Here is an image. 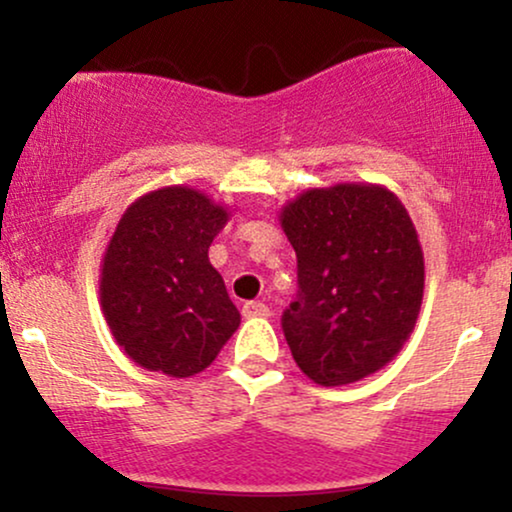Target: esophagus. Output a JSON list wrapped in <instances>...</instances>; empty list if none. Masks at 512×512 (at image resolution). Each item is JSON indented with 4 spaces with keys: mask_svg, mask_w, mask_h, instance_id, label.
Masks as SVG:
<instances>
[{
    "mask_svg": "<svg viewBox=\"0 0 512 512\" xmlns=\"http://www.w3.org/2000/svg\"><path fill=\"white\" fill-rule=\"evenodd\" d=\"M243 315L245 317H269V305L260 303V301H250L243 305Z\"/></svg>",
    "mask_w": 512,
    "mask_h": 512,
    "instance_id": "34e87169",
    "label": "esophagus"
}]
</instances>
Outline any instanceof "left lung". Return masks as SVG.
Here are the masks:
<instances>
[{"label": "left lung", "instance_id": "obj_1", "mask_svg": "<svg viewBox=\"0 0 512 512\" xmlns=\"http://www.w3.org/2000/svg\"><path fill=\"white\" fill-rule=\"evenodd\" d=\"M298 293L281 315L293 361L317 385L375 373L399 354L424 298V252L407 209L383 185L305 190L281 209Z\"/></svg>", "mask_w": 512, "mask_h": 512}]
</instances>
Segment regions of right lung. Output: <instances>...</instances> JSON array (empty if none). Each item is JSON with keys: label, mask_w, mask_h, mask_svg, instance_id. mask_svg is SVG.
Segmentation results:
<instances>
[{"label": "right lung", "mask_w": 512, "mask_h": 512, "mask_svg": "<svg viewBox=\"0 0 512 512\" xmlns=\"http://www.w3.org/2000/svg\"><path fill=\"white\" fill-rule=\"evenodd\" d=\"M228 209L192 187H161L129 204L103 257L101 308L137 366L190 378L211 366L240 313L209 245Z\"/></svg>", "instance_id": "right-lung-1"}]
</instances>
